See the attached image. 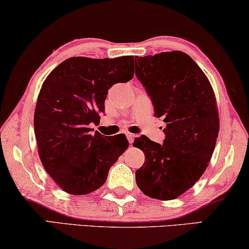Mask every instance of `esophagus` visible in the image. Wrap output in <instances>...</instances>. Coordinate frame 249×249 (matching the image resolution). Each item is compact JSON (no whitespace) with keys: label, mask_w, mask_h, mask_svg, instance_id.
Returning a JSON list of instances; mask_svg holds the SVG:
<instances>
[{"label":"esophagus","mask_w":249,"mask_h":249,"mask_svg":"<svg viewBox=\"0 0 249 249\" xmlns=\"http://www.w3.org/2000/svg\"><path fill=\"white\" fill-rule=\"evenodd\" d=\"M135 137H136V136H135L134 134H130V132H127V139H128L129 144H130V145L132 144V142H134Z\"/></svg>","instance_id":"1"}]
</instances>
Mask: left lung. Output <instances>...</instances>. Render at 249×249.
Listing matches in <instances>:
<instances>
[{
	"label": "left lung",
	"mask_w": 249,
	"mask_h": 249,
	"mask_svg": "<svg viewBox=\"0 0 249 249\" xmlns=\"http://www.w3.org/2000/svg\"><path fill=\"white\" fill-rule=\"evenodd\" d=\"M136 76L166 124L163 145L142 135L135 147L145 154L136 182L146 196L170 200L195 185L212 158L220 121L213 88L188 54L172 51L135 56Z\"/></svg>",
	"instance_id": "left-lung-1"
}]
</instances>
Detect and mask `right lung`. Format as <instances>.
<instances>
[{
    "label": "right lung",
    "mask_w": 249,
    "mask_h": 249,
    "mask_svg": "<svg viewBox=\"0 0 249 249\" xmlns=\"http://www.w3.org/2000/svg\"><path fill=\"white\" fill-rule=\"evenodd\" d=\"M134 56L90 59L76 56L60 63L37 98L34 127L44 169L71 195L100 188L110 168L128 148L124 134H91V122L104 112L107 90L134 78Z\"/></svg>",
    "instance_id": "add662e5"
}]
</instances>
